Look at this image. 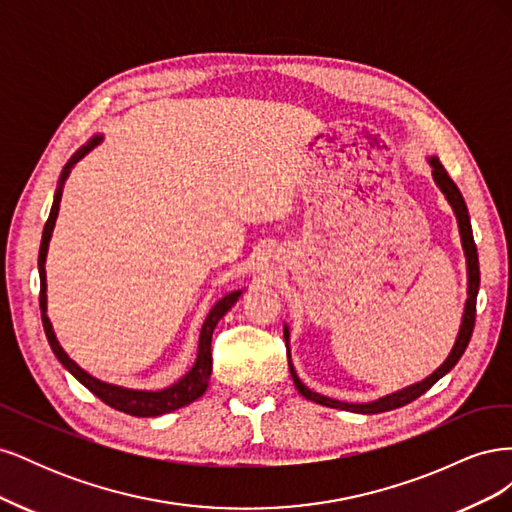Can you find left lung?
Returning <instances> with one entry per match:
<instances>
[{
    "mask_svg": "<svg viewBox=\"0 0 512 512\" xmlns=\"http://www.w3.org/2000/svg\"><path fill=\"white\" fill-rule=\"evenodd\" d=\"M429 166H431V177L436 181V185L440 188V192L444 194V198L448 200V205H451L455 218H457V226H459V235H461V247H463V256H466V269H468V299H466V307H463V316H461V324H459V333L455 339V346L453 350L448 352V356L444 359V363L429 374L425 380L416 382L406 386V389L395 391L391 395H384L376 401H367V404H348V401H339L327 395H320L316 391L309 389L301 382V378L297 376V371H294L292 359H290V331L284 324V339H286V352H288V367H290V376L294 386H297V391L309 399L314 401V404L320 406H327V408H339V410H348V412H356V414H380V412H389L395 408H401L410 404V401L418 399L423 393H427L433 384H436L440 378H444L448 371H451L459 359L461 354L466 352L468 344H470V337L474 331V318H476V294H478V286H480V269H478V254H476V245H474V235H472V224H470V215H468V207H466V200H463L459 188L455 185V181L448 177V173L444 170V166L440 164V160L436 156L427 158Z\"/></svg>",
    "mask_w": 512,
    "mask_h": 512,
    "instance_id": "8db88e82",
    "label": "left lung"
}]
</instances>
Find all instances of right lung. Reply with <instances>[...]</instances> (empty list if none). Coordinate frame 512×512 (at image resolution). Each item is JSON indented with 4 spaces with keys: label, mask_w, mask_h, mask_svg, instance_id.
Here are the masks:
<instances>
[{
    "label": "right lung",
    "mask_w": 512,
    "mask_h": 512,
    "mask_svg": "<svg viewBox=\"0 0 512 512\" xmlns=\"http://www.w3.org/2000/svg\"><path fill=\"white\" fill-rule=\"evenodd\" d=\"M102 138H104L102 134L91 136L81 149H76L74 156L68 160L64 170H61V177H59L57 190H55V198H53V207H51V213H49V220H46L44 230H42V243H40V254H38L42 324H44L46 339H49L51 350L55 352L57 361L64 365L70 371V374L85 386V389H89L98 399H102L106 406H111V408H115L119 412H126L130 416H162V414H168V412H173V410H179L183 406L192 404V401H196L200 395L207 391L209 378H211V335H213V329H215V324H218L224 318V314L228 312V309L239 301L243 290L228 292L226 297H222L218 303H215L209 309V314H207V318L203 322V329H200L194 365L190 367L188 374L181 376L177 382H173L170 386H166V389H160V391H138V389H126V386H117V384H111V382H102V380L94 378L91 374H87V371L81 365H76L70 359L68 352L61 348V344H59V339H57V335L53 331V324H51L49 316H46V269H44V265H46V254H49V243H51V237H53V228H55V222H57V213H59V203H61V192H64V183H66V179L70 175V170L74 168V164L79 162L81 158H85L91 149L98 147L102 143Z\"/></svg>",
    "instance_id": "obj_1"
}]
</instances>
